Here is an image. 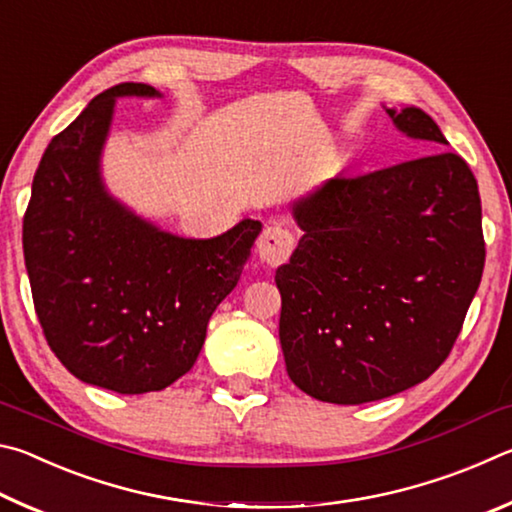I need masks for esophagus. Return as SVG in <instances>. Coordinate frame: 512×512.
<instances>
[{
	"mask_svg": "<svg viewBox=\"0 0 512 512\" xmlns=\"http://www.w3.org/2000/svg\"><path fill=\"white\" fill-rule=\"evenodd\" d=\"M293 235L280 223H268L257 239V255L266 266H280L293 253Z\"/></svg>",
	"mask_w": 512,
	"mask_h": 512,
	"instance_id": "obj_1",
	"label": "esophagus"
}]
</instances>
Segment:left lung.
Listing matches in <instances>:
<instances>
[{"label":"left lung","instance_id":"1","mask_svg":"<svg viewBox=\"0 0 512 512\" xmlns=\"http://www.w3.org/2000/svg\"><path fill=\"white\" fill-rule=\"evenodd\" d=\"M386 112L433 153L334 176L300 198L293 216L305 235L275 273L287 372L320 402L384 400L431 377L483 275L472 169L427 112Z\"/></svg>","mask_w":512,"mask_h":512}]
</instances>
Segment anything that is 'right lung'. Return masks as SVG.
<instances>
[{"instance_id":"right-lung-1","label":"right lung","mask_w":512,"mask_h":512,"mask_svg":"<svg viewBox=\"0 0 512 512\" xmlns=\"http://www.w3.org/2000/svg\"><path fill=\"white\" fill-rule=\"evenodd\" d=\"M117 97H160L119 83L49 142L33 176L22 246L51 352L85 384L162 391L192 370L219 302L237 287L262 223L214 239L162 232L103 187L99 158Z\"/></svg>"}]
</instances>
